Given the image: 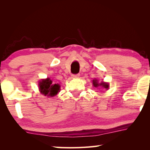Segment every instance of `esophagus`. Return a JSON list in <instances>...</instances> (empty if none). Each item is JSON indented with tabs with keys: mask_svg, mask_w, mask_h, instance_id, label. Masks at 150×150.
Returning a JSON list of instances; mask_svg holds the SVG:
<instances>
[{
	"mask_svg": "<svg viewBox=\"0 0 150 150\" xmlns=\"http://www.w3.org/2000/svg\"><path fill=\"white\" fill-rule=\"evenodd\" d=\"M79 74H77V75H72V78L73 79H79Z\"/></svg>",
	"mask_w": 150,
	"mask_h": 150,
	"instance_id": "obj_1",
	"label": "esophagus"
}]
</instances>
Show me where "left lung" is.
Wrapping results in <instances>:
<instances>
[{"label": "left lung", "mask_w": 150, "mask_h": 150, "mask_svg": "<svg viewBox=\"0 0 150 150\" xmlns=\"http://www.w3.org/2000/svg\"><path fill=\"white\" fill-rule=\"evenodd\" d=\"M93 85L95 87V88H105L106 90H108L109 88V83L107 82H104V81H101L100 83H99L98 79H94L93 80Z\"/></svg>", "instance_id": "8db88e82"}]
</instances>
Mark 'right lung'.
Returning <instances> with one entry per match:
<instances>
[{
  "label": "right lung",
  "mask_w": 150,
  "mask_h": 150,
  "mask_svg": "<svg viewBox=\"0 0 150 150\" xmlns=\"http://www.w3.org/2000/svg\"><path fill=\"white\" fill-rule=\"evenodd\" d=\"M38 87L42 95L47 96V97H53L59 93L61 87L58 83L53 84V81L50 77H47L39 81Z\"/></svg>",
  "instance_id": "1"
}]
</instances>
